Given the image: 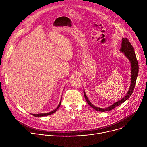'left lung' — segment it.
<instances>
[{
	"label": "left lung",
	"mask_w": 147,
	"mask_h": 147,
	"mask_svg": "<svg viewBox=\"0 0 147 147\" xmlns=\"http://www.w3.org/2000/svg\"><path fill=\"white\" fill-rule=\"evenodd\" d=\"M121 47L120 49V51L124 54V55L126 56V57L129 60L131 63V82H130V88L127 93L125 94V95L123 98L117 101L115 103L112 104V105L105 108H100L94 105L89 100L88 98L86 95L85 91L84 90V97L86 98L87 102L88 103V104L90 106H91L92 108H94L95 110L97 111L105 112V111H111L112 109H114L116 107L119 106L120 105L124 102L125 100H127L131 95L134 91L136 80H137L138 73V61L136 58V54H135L134 49L132 45L130 44L128 39L125 38H122Z\"/></svg>",
	"instance_id": "obj_1"
}]
</instances>
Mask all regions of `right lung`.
I'll return each instance as SVG.
<instances>
[{
  "label": "right lung",
  "instance_id": "add662e5",
  "mask_svg": "<svg viewBox=\"0 0 147 147\" xmlns=\"http://www.w3.org/2000/svg\"><path fill=\"white\" fill-rule=\"evenodd\" d=\"M61 100H60V103H59V105L57 106V107L55 109V110H53V111H51V112H49V113H39V114H31L32 115H33V116H35V117H40V116H48V115H51V114H53V113H54L57 109H58V108H59V107L60 106V105H61Z\"/></svg>",
  "mask_w": 147,
  "mask_h": 147
}]
</instances>
